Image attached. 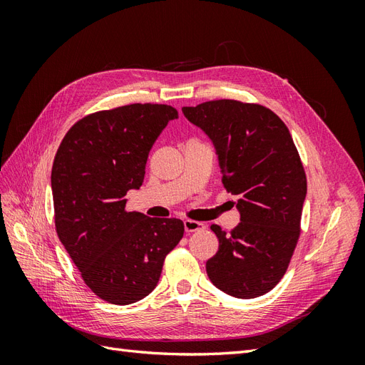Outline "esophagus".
Returning a JSON list of instances; mask_svg holds the SVG:
<instances>
[{
	"instance_id": "obj_1",
	"label": "esophagus",
	"mask_w": 365,
	"mask_h": 365,
	"mask_svg": "<svg viewBox=\"0 0 365 365\" xmlns=\"http://www.w3.org/2000/svg\"><path fill=\"white\" fill-rule=\"evenodd\" d=\"M184 228L187 233H195V231H200L204 230L205 225L202 222H197V220H192V219H187L184 220Z\"/></svg>"
}]
</instances>
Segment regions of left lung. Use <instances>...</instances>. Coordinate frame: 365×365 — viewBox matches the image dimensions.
Instances as JSON below:
<instances>
[{
  "mask_svg": "<svg viewBox=\"0 0 365 365\" xmlns=\"http://www.w3.org/2000/svg\"><path fill=\"white\" fill-rule=\"evenodd\" d=\"M182 113L215 143L224 189L239 197L240 224L230 233L212 225L219 250L207 260L208 279L231 297H260L282 280L302 233L300 153L288 126L263 105L220 98Z\"/></svg>",
  "mask_w": 365,
  "mask_h": 365,
  "instance_id": "1",
  "label": "left lung"
}]
</instances>
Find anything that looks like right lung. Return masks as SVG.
<instances>
[{"label": "right lung", "instance_id": "add662e5", "mask_svg": "<svg viewBox=\"0 0 365 365\" xmlns=\"http://www.w3.org/2000/svg\"><path fill=\"white\" fill-rule=\"evenodd\" d=\"M178 117L173 106L130 103L88 114L70 128L51 169L54 227L97 297L130 304L149 295L168 254L184 236L182 220L128 212L153 143Z\"/></svg>", "mask_w": 365, "mask_h": 365}]
</instances>
